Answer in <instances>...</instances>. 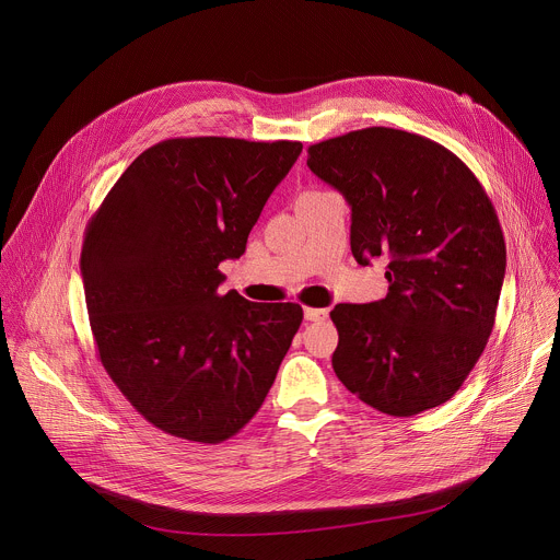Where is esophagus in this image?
Here are the masks:
<instances>
[{
  "instance_id": "obj_1",
  "label": "esophagus",
  "mask_w": 560,
  "mask_h": 560,
  "mask_svg": "<svg viewBox=\"0 0 560 560\" xmlns=\"http://www.w3.org/2000/svg\"><path fill=\"white\" fill-rule=\"evenodd\" d=\"M304 317L308 322H322L328 317V311L326 308H313V306H304Z\"/></svg>"
}]
</instances>
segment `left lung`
I'll return each instance as SVG.
<instances>
[{"mask_svg": "<svg viewBox=\"0 0 560 560\" xmlns=\"http://www.w3.org/2000/svg\"><path fill=\"white\" fill-rule=\"evenodd\" d=\"M306 152L351 205L353 258L388 260L384 300L330 311L335 375L393 417L441 406L494 326L505 241L492 200L459 156L404 130L364 128Z\"/></svg>", "mask_w": 560, "mask_h": 560, "instance_id": "1", "label": "left lung"}]
</instances>
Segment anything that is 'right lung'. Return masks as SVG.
I'll return each instance as SVG.
<instances>
[{
	"mask_svg": "<svg viewBox=\"0 0 560 560\" xmlns=\"http://www.w3.org/2000/svg\"><path fill=\"white\" fill-rule=\"evenodd\" d=\"M300 141L167 139L121 174L90 218L81 276L98 360L159 430L220 443L262 406L302 306L222 295Z\"/></svg>",
	"mask_w": 560,
	"mask_h": 560,
	"instance_id": "obj_1",
	"label": "right lung"
}]
</instances>
